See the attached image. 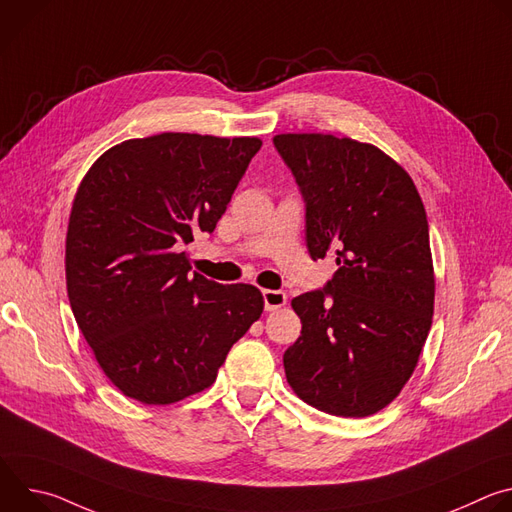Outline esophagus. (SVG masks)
Instances as JSON below:
<instances>
[{
    "instance_id": "34e87169",
    "label": "esophagus",
    "mask_w": 512,
    "mask_h": 512,
    "mask_svg": "<svg viewBox=\"0 0 512 512\" xmlns=\"http://www.w3.org/2000/svg\"><path fill=\"white\" fill-rule=\"evenodd\" d=\"M263 302H265V310L273 312V310L285 306L287 296L279 289H263Z\"/></svg>"
}]
</instances>
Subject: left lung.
Listing matches in <instances>:
<instances>
[{
  "mask_svg": "<svg viewBox=\"0 0 512 512\" xmlns=\"http://www.w3.org/2000/svg\"><path fill=\"white\" fill-rule=\"evenodd\" d=\"M273 143L306 202L310 257L334 253L338 265L324 289L291 300L302 336L283 354L287 383L330 415H373L413 375L431 328L421 196L371 143L324 133H281Z\"/></svg>",
  "mask_w": 512,
  "mask_h": 512,
  "instance_id": "8db88e82",
  "label": "left lung"
}]
</instances>
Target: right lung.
Instances as JSON below:
<instances>
[{
	"mask_svg": "<svg viewBox=\"0 0 512 512\" xmlns=\"http://www.w3.org/2000/svg\"><path fill=\"white\" fill-rule=\"evenodd\" d=\"M259 137L160 133L107 150L83 178L66 233L72 314L109 381L170 405L216 381L259 320L255 285L190 273L180 243L212 233Z\"/></svg>",
	"mask_w": 512,
	"mask_h": 512,
	"instance_id": "right-lung-1",
	"label": "right lung"
}]
</instances>
